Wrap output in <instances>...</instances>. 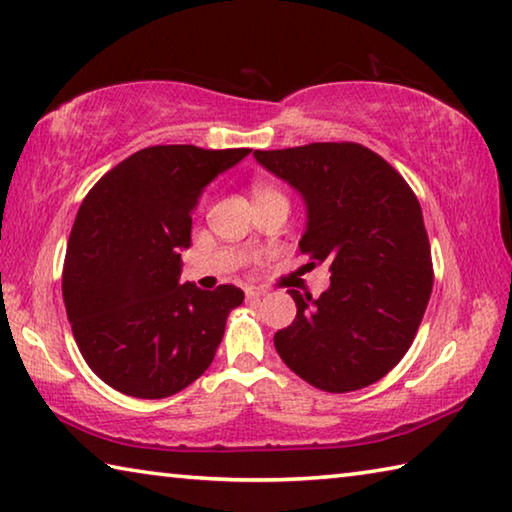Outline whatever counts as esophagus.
I'll list each match as a JSON object with an SVG mask.
<instances>
[{"label": "esophagus", "instance_id": "34e87169", "mask_svg": "<svg viewBox=\"0 0 512 512\" xmlns=\"http://www.w3.org/2000/svg\"><path fill=\"white\" fill-rule=\"evenodd\" d=\"M264 296L262 289H255V287H246V300L248 302H257L259 298Z\"/></svg>", "mask_w": 512, "mask_h": 512}]
</instances>
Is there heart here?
<instances>
[{"label":"heart","instance_id":"b5f03b06","mask_svg":"<svg viewBox=\"0 0 512 512\" xmlns=\"http://www.w3.org/2000/svg\"><path fill=\"white\" fill-rule=\"evenodd\" d=\"M271 192H275V189H271V187H262V185H257V187H255V194H253V196H259V194H271Z\"/></svg>","mask_w":512,"mask_h":512}]
</instances>
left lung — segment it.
<instances>
[{
  "label": "left lung",
  "mask_w": 512,
  "mask_h": 512,
  "mask_svg": "<svg viewBox=\"0 0 512 512\" xmlns=\"http://www.w3.org/2000/svg\"><path fill=\"white\" fill-rule=\"evenodd\" d=\"M253 155L302 196L300 253L332 271L316 300L289 291L298 314L275 332L277 354L320 391L375 384L411 348L431 296V248L418 198L381 155L354 142Z\"/></svg>",
  "instance_id": "left-lung-1"
}]
</instances>
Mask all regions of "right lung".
I'll return each mask as SVG.
<instances>
[{"mask_svg": "<svg viewBox=\"0 0 512 512\" xmlns=\"http://www.w3.org/2000/svg\"><path fill=\"white\" fill-rule=\"evenodd\" d=\"M250 149L149 146L90 189L69 235L63 300L88 366L115 391L162 400L210 368L244 291L180 284L192 214Z\"/></svg>", "mask_w": 512, "mask_h": 512, "instance_id": "add662e5", "label": "right lung"}]
</instances>
